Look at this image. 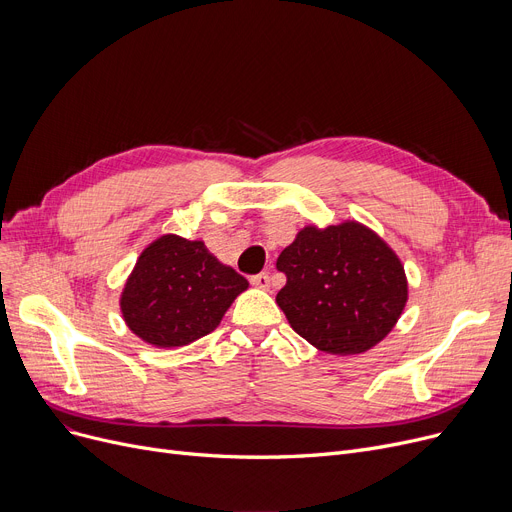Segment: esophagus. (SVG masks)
<instances>
[{
	"mask_svg": "<svg viewBox=\"0 0 512 512\" xmlns=\"http://www.w3.org/2000/svg\"><path fill=\"white\" fill-rule=\"evenodd\" d=\"M251 284L253 286H257V288H261V290H270V274H257V276H253L251 278Z\"/></svg>",
	"mask_w": 512,
	"mask_h": 512,
	"instance_id": "esophagus-1",
	"label": "esophagus"
}]
</instances>
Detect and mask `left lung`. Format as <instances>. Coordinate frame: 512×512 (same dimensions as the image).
Returning a JSON list of instances; mask_svg holds the SVG:
<instances>
[{
	"label": "left lung",
	"instance_id": "left-lung-1",
	"mask_svg": "<svg viewBox=\"0 0 512 512\" xmlns=\"http://www.w3.org/2000/svg\"><path fill=\"white\" fill-rule=\"evenodd\" d=\"M276 267V303L290 328L330 355H359L382 342L409 299L398 255L371 228L346 220L305 226Z\"/></svg>",
	"mask_w": 512,
	"mask_h": 512
}]
</instances>
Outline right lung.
Listing matches in <instances>:
<instances>
[{
    "label": "right lung",
    "instance_id": "right-lung-1",
    "mask_svg": "<svg viewBox=\"0 0 512 512\" xmlns=\"http://www.w3.org/2000/svg\"><path fill=\"white\" fill-rule=\"evenodd\" d=\"M249 282L203 240L164 234L143 249L120 294L126 326L157 348L186 346L220 326Z\"/></svg>",
    "mask_w": 512,
    "mask_h": 512
}]
</instances>
